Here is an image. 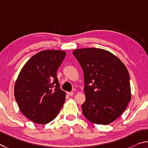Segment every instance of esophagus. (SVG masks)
<instances>
[{"mask_svg":"<svg viewBox=\"0 0 148 148\" xmlns=\"http://www.w3.org/2000/svg\"><path fill=\"white\" fill-rule=\"evenodd\" d=\"M67 94L69 95V96H73V94H74V93L73 92H67Z\"/></svg>","mask_w":148,"mask_h":148,"instance_id":"1","label":"esophagus"}]
</instances>
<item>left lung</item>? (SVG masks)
I'll list each match as a JSON object with an SVG mask.
<instances>
[{
	"instance_id": "8db88e82",
	"label": "left lung",
	"mask_w": 148,
	"mask_h": 148,
	"mask_svg": "<svg viewBox=\"0 0 148 148\" xmlns=\"http://www.w3.org/2000/svg\"><path fill=\"white\" fill-rule=\"evenodd\" d=\"M73 54L84 73V116L95 124L113 122L131 99L127 69L117 56L105 49H79Z\"/></svg>"
}]
</instances>
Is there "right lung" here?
Returning a JSON list of instances; mask_svg holds the SVG:
<instances>
[{
	"mask_svg": "<svg viewBox=\"0 0 148 148\" xmlns=\"http://www.w3.org/2000/svg\"><path fill=\"white\" fill-rule=\"evenodd\" d=\"M66 53L44 50L31 57L21 70L14 95L21 112L33 122L46 124L58 114L66 99L56 77Z\"/></svg>",
	"mask_w": 148,
	"mask_h": 148,
	"instance_id": "1",
	"label": "right lung"
}]
</instances>
